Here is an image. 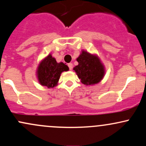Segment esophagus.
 <instances>
[{"label":"esophagus","mask_w":146,"mask_h":146,"mask_svg":"<svg viewBox=\"0 0 146 146\" xmlns=\"http://www.w3.org/2000/svg\"><path fill=\"white\" fill-rule=\"evenodd\" d=\"M68 68H69L70 70H72V68H73V64L72 63L68 64Z\"/></svg>","instance_id":"esophagus-1"}]
</instances>
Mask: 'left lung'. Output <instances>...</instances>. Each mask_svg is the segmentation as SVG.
I'll list each match as a JSON object with an SVG mask.
<instances>
[{"label": "left lung", "mask_w": 146, "mask_h": 146, "mask_svg": "<svg viewBox=\"0 0 146 146\" xmlns=\"http://www.w3.org/2000/svg\"><path fill=\"white\" fill-rule=\"evenodd\" d=\"M77 61L78 65L73 70L82 84L92 85L101 81L105 76V67L96 55L82 50Z\"/></svg>", "instance_id": "left-lung-1"}]
</instances>
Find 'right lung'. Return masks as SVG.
<instances>
[{"mask_svg":"<svg viewBox=\"0 0 146 146\" xmlns=\"http://www.w3.org/2000/svg\"><path fill=\"white\" fill-rule=\"evenodd\" d=\"M68 70V67L63 62L57 63L50 54L41 62L36 70L39 82L42 86L53 88L57 85L61 73Z\"/></svg>","mask_w":146,"mask_h":146,"instance_id":"obj_1","label":"right lung"}]
</instances>
